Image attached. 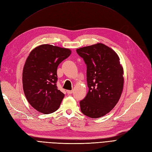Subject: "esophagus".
I'll list each match as a JSON object with an SVG mask.
<instances>
[{
  "instance_id": "esophagus-1",
  "label": "esophagus",
  "mask_w": 152,
  "mask_h": 152,
  "mask_svg": "<svg viewBox=\"0 0 152 152\" xmlns=\"http://www.w3.org/2000/svg\"><path fill=\"white\" fill-rule=\"evenodd\" d=\"M66 93L68 94H72V93H73V91L72 90V91H70V90H67L66 91Z\"/></svg>"
}]
</instances>
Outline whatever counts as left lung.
<instances>
[{"label": "left lung", "mask_w": 152, "mask_h": 152, "mask_svg": "<svg viewBox=\"0 0 152 152\" xmlns=\"http://www.w3.org/2000/svg\"><path fill=\"white\" fill-rule=\"evenodd\" d=\"M76 51L87 65L89 87L86 98L80 102V110L89 117H102L115 107L122 93L124 70L120 59L112 49L102 43Z\"/></svg>", "instance_id": "1"}]
</instances>
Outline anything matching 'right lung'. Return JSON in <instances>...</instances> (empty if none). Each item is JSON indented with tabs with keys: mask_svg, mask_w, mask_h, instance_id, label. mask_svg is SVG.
Masks as SVG:
<instances>
[{
	"mask_svg": "<svg viewBox=\"0 0 152 152\" xmlns=\"http://www.w3.org/2000/svg\"><path fill=\"white\" fill-rule=\"evenodd\" d=\"M71 50L42 44L29 54L23 70V88L32 107L44 114L59 108L65 94L58 89L57 68Z\"/></svg>",
	"mask_w": 152,
	"mask_h": 152,
	"instance_id": "add662e5",
	"label": "right lung"
}]
</instances>
